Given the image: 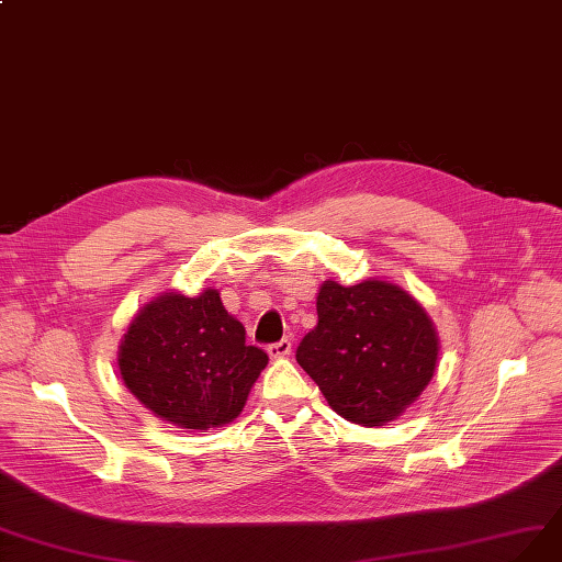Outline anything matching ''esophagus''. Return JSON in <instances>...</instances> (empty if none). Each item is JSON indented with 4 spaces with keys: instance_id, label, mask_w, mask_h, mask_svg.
Segmentation results:
<instances>
[{
    "instance_id": "obj_1",
    "label": "esophagus",
    "mask_w": 562,
    "mask_h": 562,
    "mask_svg": "<svg viewBox=\"0 0 562 562\" xmlns=\"http://www.w3.org/2000/svg\"><path fill=\"white\" fill-rule=\"evenodd\" d=\"M289 351H292V340H289V338H282L280 342L268 345V357L270 359H282V357L289 355Z\"/></svg>"
}]
</instances>
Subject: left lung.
<instances>
[{"instance_id": "left-lung-1", "label": "left lung", "mask_w": 562, "mask_h": 562, "mask_svg": "<svg viewBox=\"0 0 562 562\" xmlns=\"http://www.w3.org/2000/svg\"><path fill=\"white\" fill-rule=\"evenodd\" d=\"M317 326L296 349L342 419L378 428L422 396L435 375L440 338L424 305L403 286L370 278L342 286L326 280L317 294Z\"/></svg>"}]
</instances>
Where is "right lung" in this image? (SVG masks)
Instances as JSON below:
<instances>
[{
    "label": "right lung",
    "mask_w": 562,
    "mask_h": 562,
    "mask_svg": "<svg viewBox=\"0 0 562 562\" xmlns=\"http://www.w3.org/2000/svg\"><path fill=\"white\" fill-rule=\"evenodd\" d=\"M266 363L211 286L199 296L159 294L138 310L117 349L132 396L157 419L201 432L238 417Z\"/></svg>",
    "instance_id": "right-lung-1"
}]
</instances>
